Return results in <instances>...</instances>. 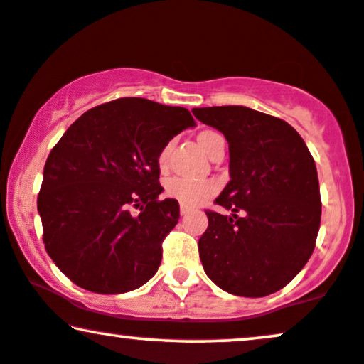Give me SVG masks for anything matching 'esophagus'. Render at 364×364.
Wrapping results in <instances>:
<instances>
[{
    "label": "esophagus",
    "mask_w": 364,
    "mask_h": 364,
    "mask_svg": "<svg viewBox=\"0 0 364 364\" xmlns=\"http://www.w3.org/2000/svg\"><path fill=\"white\" fill-rule=\"evenodd\" d=\"M179 211H181V215L185 216V215H188L190 213V208H188L186 205H179Z\"/></svg>",
    "instance_id": "obj_1"
}]
</instances>
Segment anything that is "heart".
Here are the masks:
<instances>
[{
  "instance_id": "1",
  "label": "heart",
  "mask_w": 364,
  "mask_h": 364,
  "mask_svg": "<svg viewBox=\"0 0 364 364\" xmlns=\"http://www.w3.org/2000/svg\"><path fill=\"white\" fill-rule=\"evenodd\" d=\"M196 142L201 151L206 154H211L218 146H225V139L220 132L211 131V129H205L200 134L196 136ZM171 142H166L158 154V166L161 171H166L169 163V154H171ZM166 193L174 200H178L181 205L195 206L206 198L213 196L216 193V183L215 181H191V179L185 178H171L166 183Z\"/></svg>"
}]
</instances>
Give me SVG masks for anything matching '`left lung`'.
Here are the masks:
<instances>
[{
  "instance_id": "1",
  "label": "left lung",
  "mask_w": 364,
  "mask_h": 364,
  "mask_svg": "<svg viewBox=\"0 0 364 364\" xmlns=\"http://www.w3.org/2000/svg\"><path fill=\"white\" fill-rule=\"evenodd\" d=\"M228 141L230 181L206 210L198 240L203 269L233 296L264 297L285 287L311 259L321 225L317 169L304 139L282 119L243 107L193 109Z\"/></svg>"
}]
</instances>
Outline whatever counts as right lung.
<instances>
[{
  "label": "right lung",
  "instance_id": "add662e5",
  "mask_svg": "<svg viewBox=\"0 0 364 364\" xmlns=\"http://www.w3.org/2000/svg\"><path fill=\"white\" fill-rule=\"evenodd\" d=\"M193 126L185 107L122 97L82 114L50 151L36 205L47 254L73 284L122 294L158 272L179 218L176 200H159L158 154Z\"/></svg>",
  "mask_w": 364,
  "mask_h": 364
}]
</instances>
